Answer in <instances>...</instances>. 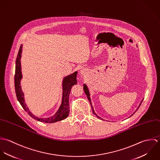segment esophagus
I'll use <instances>...</instances> for the list:
<instances>
[{
  "label": "esophagus",
  "instance_id": "34e87169",
  "mask_svg": "<svg viewBox=\"0 0 160 160\" xmlns=\"http://www.w3.org/2000/svg\"><path fill=\"white\" fill-rule=\"evenodd\" d=\"M84 72L83 70H81V74H83Z\"/></svg>",
  "mask_w": 160,
  "mask_h": 160
}]
</instances>
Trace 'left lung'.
Segmentation results:
<instances>
[{"label":"left lung","instance_id":"8db88e82","mask_svg":"<svg viewBox=\"0 0 160 160\" xmlns=\"http://www.w3.org/2000/svg\"><path fill=\"white\" fill-rule=\"evenodd\" d=\"M83 89H84V92H85V93L86 94V95H87V97H88V100H89V102H90V103H91V107L92 109V112H93V114H95L98 118H100V119H102V118H101L100 117H99L97 114L95 113V112H94V110H93V108L92 107V102H91V98H90V93H89V89H88V87H87V86L86 85V84H84V86H83ZM142 101H143V100L141 101V102H140V105H139V106L138 107V108H137V110L138 109V108H139V107L140 106V105H141V103H142ZM136 110V111H137ZM136 111L133 113V114H132V115H133V114H134L136 112ZM131 115V116H132Z\"/></svg>","mask_w":160,"mask_h":160}]
</instances>
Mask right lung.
Segmentation results:
<instances>
[{"instance_id": "obj_1", "label": "right lung", "mask_w": 160, "mask_h": 160, "mask_svg": "<svg viewBox=\"0 0 160 160\" xmlns=\"http://www.w3.org/2000/svg\"><path fill=\"white\" fill-rule=\"evenodd\" d=\"M23 45H21L16 60V67H15V89L16 95L18 100L22 106L23 109L34 119H36L41 122H44L46 123H53L59 121H62L67 118L69 113V95L70 93L71 89L72 86L77 84L76 76L78 72L75 71L74 73L71 74L68 76L64 78L62 83L63 87V94H62V104L53 116L50 118H38L32 114L29 110L26 104L25 103L24 98V93L22 90V87L20 86V81L22 79V73L21 68V57L22 53Z\"/></svg>"}]
</instances>
